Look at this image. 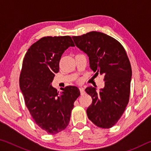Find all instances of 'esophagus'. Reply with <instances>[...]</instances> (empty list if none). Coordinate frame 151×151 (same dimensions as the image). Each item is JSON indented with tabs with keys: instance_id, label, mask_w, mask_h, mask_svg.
I'll use <instances>...</instances> for the list:
<instances>
[{
	"instance_id": "esophagus-1",
	"label": "esophagus",
	"mask_w": 151,
	"mask_h": 151,
	"mask_svg": "<svg viewBox=\"0 0 151 151\" xmlns=\"http://www.w3.org/2000/svg\"><path fill=\"white\" fill-rule=\"evenodd\" d=\"M79 90H80V92H81V95H83V94H85V89H84L83 87L79 88Z\"/></svg>"
}]
</instances>
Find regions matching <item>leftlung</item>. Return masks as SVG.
I'll use <instances>...</instances> for the list:
<instances>
[{"label": "left lung", "mask_w": 151, "mask_h": 151, "mask_svg": "<svg viewBox=\"0 0 151 151\" xmlns=\"http://www.w3.org/2000/svg\"><path fill=\"white\" fill-rule=\"evenodd\" d=\"M75 45L87 55L94 75L104 76V86L97 92L85 89L93 103L86 109L88 118L96 126L108 129L115 124L129 103L132 70L124 47L103 32L92 31L73 37Z\"/></svg>", "instance_id": "1"}]
</instances>
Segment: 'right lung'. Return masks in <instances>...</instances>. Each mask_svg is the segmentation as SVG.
Segmentation results:
<instances>
[{
    "label": "right lung",
    "instance_id": "obj_1",
    "mask_svg": "<svg viewBox=\"0 0 151 151\" xmlns=\"http://www.w3.org/2000/svg\"><path fill=\"white\" fill-rule=\"evenodd\" d=\"M70 47L75 44L69 36L43 37L29 48L22 63L19 85L25 104L38 126L50 134L67 127L81 94L76 86H66L58 93L52 86L61 56Z\"/></svg>",
    "mask_w": 151,
    "mask_h": 151
}]
</instances>
